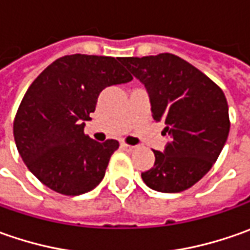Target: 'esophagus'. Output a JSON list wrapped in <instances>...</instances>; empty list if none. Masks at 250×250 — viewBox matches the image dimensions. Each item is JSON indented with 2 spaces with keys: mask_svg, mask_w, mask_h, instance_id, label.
Listing matches in <instances>:
<instances>
[{
  "mask_svg": "<svg viewBox=\"0 0 250 250\" xmlns=\"http://www.w3.org/2000/svg\"><path fill=\"white\" fill-rule=\"evenodd\" d=\"M121 147L124 150H126V151H132V150L135 149V146H130V145H126V143H121Z\"/></svg>",
  "mask_w": 250,
  "mask_h": 250,
  "instance_id": "34e87169",
  "label": "esophagus"
}]
</instances>
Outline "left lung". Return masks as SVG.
Instances as JSON below:
<instances>
[{"instance_id":"left-lung-1","label":"left lung","mask_w":250,"mask_h":250,"mask_svg":"<svg viewBox=\"0 0 250 250\" xmlns=\"http://www.w3.org/2000/svg\"><path fill=\"white\" fill-rule=\"evenodd\" d=\"M122 65L145 84L151 115L166 124L171 140L153 150L154 166L142 172L153 190L177 193L193 187L216 163L229 132L223 90L185 60L169 53L124 57Z\"/></svg>"}]
</instances>
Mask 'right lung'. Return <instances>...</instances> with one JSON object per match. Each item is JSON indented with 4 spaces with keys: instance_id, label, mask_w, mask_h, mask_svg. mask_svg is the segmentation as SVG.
<instances>
[{
    "instance_id": "add662e5",
    "label": "right lung",
    "mask_w": 250,
    "mask_h": 250,
    "mask_svg": "<svg viewBox=\"0 0 250 250\" xmlns=\"http://www.w3.org/2000/svg\"><path fill=\"white\" fill-rule=\"evenodd\" d=\"M133 78L120 58L65 55L48 65L24 93L14 121L18 151L42 184L66 196L97 187L117 140L99 143L84 135L99 94Z\"/></svg>"
}]
</instances>
